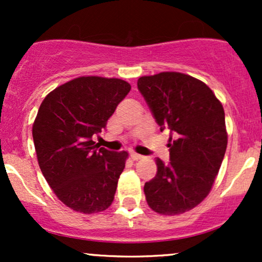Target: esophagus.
<instances>
[{"instance_id": "34e87169", "label": "esophagus", "mask_w": 262, "mask_h": 262, "mask_svg": "<svg viewBox=\"0 0 262 262\" xmlns=\"http://www.w3.org/2000/svg\"><path fill=\"white\" fill-rule=\"evenodd\" d=\"M130 158L133 159V160H139V159L143 158V155H140V154H137V152L132 151V152H130Z\"/></svg>"}]
</instances>
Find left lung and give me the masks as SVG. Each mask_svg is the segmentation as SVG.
Returning a JSON list of instances; mask_svg holds the SVG:
<instances>
[{
  "instance_id": "left-lung-1",
  "label": "left lung",
  "mask_w": 262,
  "mask_h": 262,
  "mask_svg": "<svg viewBox=\"0 0 262 262\" xmlns=\"http://www.w3.org/2000/svg\"><path fill=\"white\" fill-rule=\"evenodd\" d=\"M138 90L160 130L171 132L170 162L156 159L146 202L159 214H182L208 196L221 169L228 144L223 106L202 81L173 71L139 77Z\"/></svg>"
}]
</instances>
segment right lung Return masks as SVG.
<instances>
[{
    "label": "right lung",
    "mask_w": 262,
    "mask_h": 262,
    "mask_svg": "<svg viewBox=\"0 0 262 262\" xmlns=\"http://www.w3.org/2000/svg\"><path fill=\"white\" fill-rule=\"evenodd\" d=\"M129 91L124 80L82 76L56 87L41 102L33 123L38 164L69 208L92 214L112 204L128 152L100 148L92 139Z\"/></svg>",
    "instance_id": "add662e5"
}]
</instances>
